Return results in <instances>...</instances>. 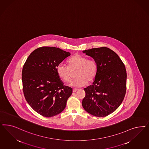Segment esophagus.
Listing matches in <instances>:
<instances>
[{"label": "esophagus", "instance_id": "34e87169", "mask_svg": "<svg viewBox=\"0 0 149 149\" xmlns=\"http://www.w3.org/2000/svg\"><path fill=\"white\" fill-rule=\"evenodd\" d=\"M78 91V89H73V93H76V92Z\"/></svg>", "mask_w": 149, "mask_h": 149}]
</instances>
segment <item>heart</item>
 Instances as JSON below:
<instances>
[{
	"mask_svg": "<svg viewBox=\"0 0 149 149\" xmlns=\"http://www.w3.org/2000/svg\"><path fill=\"white\" fill-rule=\"evenodd\" d=\"M68 67L59 65L56 68L58 76L64 82L71 80V70L77 69V78L71 83V86L76 87L84 86L87 82H93L97 73V64L93 59H87L84 56L79 54L73 55L67 61Z\"/></svg>",
	"mask_w": 149,
	"mask_h": 149,
	"instance_id": "heart-1",
	"label": "heart"
}]
</instances>
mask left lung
<instances>
[{
    "label": "left lung",
    "instance_id": "8db88e82",
    "mask_svg": "<svg viewBox=\"0 0 149 149\" xmlns=\"http://www.w3.org/2000/svg\"><path fill=\"white\" fill-rule=\"evenodd\" d=\"M97 64L93 84L84 89L82 106L87 112L101 117L109 115L120 106L126 92L127 72L118 55L107 47L83 51Z\"/></svg>",
    "mask_w": 149,
    "mask_h": 149
}]
</instances>
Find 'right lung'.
Segmentation results:
<instances>
[{
	"label": "right lung",
	"mask_w": 149,
	"mask_h": 149,
	"mask_svg": "<svg viewBox=\"0 0 149 149\" xmlns=\"http://www.w3.org/2000/svg\"><path fill=\"white\" fill-rule=\"evenodd\" d=\"M70 55L60 48L42 47L31 53L24 63L22 71L24 97L44 117L61 113L72 94V88L63 85L56 72L58 66Z\"/></svg>",
	"instance_id": "right-lung-1"
}]
</instances>
